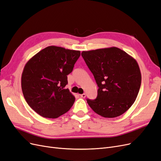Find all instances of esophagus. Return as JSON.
I'll use <instances>...</instances> for the list:
<instances>
[{
  "mask_svg": "<svg viewBox=\"0 0 161 161\" xmlns=\"http://www.w3.org/2000/svg\"><path fill=\"white\" fill-rule=\"evenodd\" d=\"M80 97H82V98H85V97H86V94L85 93H83V94H81L80 95Z\"/></svg>",
  "mask_w": 161,
  "mask_h": 161,
  "instance_id": "1",
  "label": "esophagus"
}]
</instances>
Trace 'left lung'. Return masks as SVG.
Instances as JSON below:
<instances>
[{"label":"left lung","instance_id":"1","mask_svg":"<svg viewBox=\"0 0 161 161\" xmlns=\"http://www.w3.org/2000/svg\"><path fill=\"white\" fill-rule=\"evenodd\" d=\"M81 55L99 87L97 98L86 100L91 108L104 118L124 114L134 103L140 88L138 62L116 47L83 51Z\"/></svg>","mask_w":161,"mask_h":161}]
</instances>
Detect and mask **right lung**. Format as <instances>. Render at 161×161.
Masks as SVG:
<instances>
[{
  "mask_svg": "<svg viewBox=\"0 0 161 161\" xmlns=\"http://www.w3.org/2000/svg\"><path fill=\"white\" fill-rule=\"evenodd\" d=\"M80 52L48 46L29 60L21 75V89L27 104L43 118H57L71 108L75 97L69 89L67 75Z\"/></svg>",
  "mask_w": 161,
  "mask_h": 161,
  "instance_id": "right-lung-1",
  "label": "right lung"
}]
</instances>
